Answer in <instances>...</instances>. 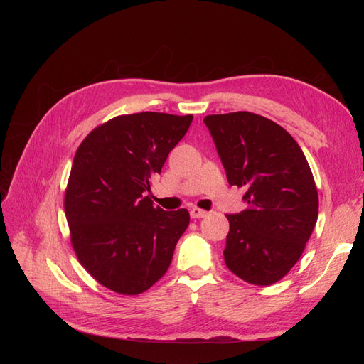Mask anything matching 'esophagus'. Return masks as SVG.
Wrapping results in <instances>:
<instances>
[{
	"label": "esophagus",
	"mask_w": 364,
	"mask_h": 364,
	"mask_svg": "<svg viewBox=\"0 0 364 364\" xmlns=\"http://www.w3.org/2000/svg\"><path fill=\"white\" fill-rule=\"evenodd\" d=\"M206 214H208V213L203 211V209H200V208H193L191 211H190L191 218H202V217H205Z\"/></svg>",
	"instance_id": "obj_1"
}]
</instances>
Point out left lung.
<instances>
[{
    "label": "left lung",
    "instance_id": "1",
    "mask_svg": "<svg viewBox=\"0 0 364 364\" xmlns=\"http://www.w3.org/2000/svg\"><path fill=\"white\" fill-rule=\"evenodd\" d=\"M230 185L247 208L226 215L228 269L253 285H270L301 258L318 214V196L299 144L274 121L252 112L208 115Z\"/></svg>",
    "mask_w": 364,
    "mask_h": 364
}]
</instances>
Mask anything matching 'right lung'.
Masks as SVG:
<instances>
[{
    "label": "right lung",
    "mask_w": 364,
    "mask_h": 364,
    "mask_svg": "<svg viewBox=\"0 0 364 364\" xmlns=\"http://www.w3.org/2000/svg\"><path fill=\"white\" fill-rule=\"evenodd\" d=\"M193 115H118L90 132L75 151L65 214L77 259L119 294H141L168 270L190 225L186 209L164 211L149 196Z\"/></svg>",
    "instance_id": "add662e5"
}]
</instances>
